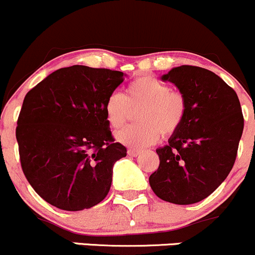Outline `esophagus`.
<instances>
[{
	"mask_svg": "<svg viewBox=\"0 0 255 255\" xmlns=\"http://www.w3.org/2000/svg\"><path fill=\"white\" fill-rule=\"evenodd\" d=\"M140 152L141 151L137 150V148H128V155L131 156V157H136V156H137Z\"/></svg>",
	"mask_w": 255,
	"mask_h": 255,
	"instance_id": "esophagus-1",
	"label": "esophagus"
}]
</instances>
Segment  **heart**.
I'll return each mask as SVG.
<instances>
[{"mask_svg": "<svg viewBox=\"0 0 255 255\" xmlns=\"http://www.w3.org/2000/svg\"><path fill=\"white\" fill-rule=\"evenodd\" d=\"M187 99L178 90L152 77H140L128 85L127 93L113 92L104 103L110 128L119 130L136 113L137 124L117 133V140L133 148L146 147L160 138L175 135L187 115Z\"/></svg>", "mask_w": 255, "mask_h": 255, "instance_id": "heart-1", "label": "heart"}]
</instances>
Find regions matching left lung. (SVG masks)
Returning <instances> with one entry per match:
<instances>
[{"mask_svg":"<svg viewBox=\"0 0 255 255\" xmlns=\"http://www.w3.org/2000/svg\"><path fill=\"white\" fill-rule=\"evenodd\" d=\"M162 80L185 95L187 115L167 145L156 150L160 165L148 182L161 200L192 205L216 191L236 162L244 128L241 103L222 78L205 68L181 65Z\"/></svg>","mask_w":255,"mask_h":255,"instance_id":"8db88e82","label":"left lung"}]
</instances>
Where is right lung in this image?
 Here are the masks:
<instances>
[{"instance_id":"1","label":"right lung","mask_w":255,"mask_h":255,"mask_svg":"<svg viewBox=\"0 0 255 255\" xmlns=\"http://www.w3.org/2000/svg\"><path fill=\"white\" fill-rule=\"evenodd\" d=\"M124 73L105 68H60L26 94L17 120L22 170L29 185L54 207L82 211L109 193L114 163L127 156L115 142L105 99Z\"/></svg>"}]
</instances>
